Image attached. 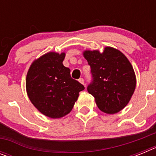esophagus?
<instances>
[{
	"mask_svg": "<svg viewBox=\"0 0 156 156\" xmlns=\"http://www.w3.org/2000/svg\"><path fill=\"white\" fill-rule=\"evenodd\" d=\"M79 82L80 83H82V84L84 85V80L83 79V78H80V79H79Z\"/></svg>",
	"mask_w": 156,
	"mask_h": 156,
	"instance_id": "obj_1",
	"label": "esophagus"
}]
</instances>
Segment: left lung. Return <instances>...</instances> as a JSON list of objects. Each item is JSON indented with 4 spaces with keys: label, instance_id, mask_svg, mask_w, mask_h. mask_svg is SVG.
Here are the masks:
<instances>
[{
    "label": "left lung",
    "instance_id": "obj_1",
    "mask_svg": "<svg viewBox=\"0 0 156 156\" xmlns=\"http://www.w3.org/2000/svg\"><path fill=\"white\" fill-rule=\"evenodd\" d=\"M83 57L90 66L92 82L87 91L94 97L101 111L115 114L129 103L136 87V76L127 58L111 47L104 51H84Z\"/></svg>",
    "mask_w": 156,
    "mask_h": 156
}]
</instances>
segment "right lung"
Returning a JSON list of instances; mask_svg holds the SVG:
<instances>
[{"instance_id":"1","label":"right lung","mask_w":156,"mask_h":156,"mask_svg":"<svg viewBox=\"0 0 156 156\" xmlns=\"http://www.w3.org/2000/svg\"><path fill=\"white\" fill-rule=\"evenodd\" d=\"M65 53L48 52L34 60L28 70L26 87L32 104L41 113L53 119L72 111L84 87L72 79L62 62Z\"/></svg>"}]
</instances>
